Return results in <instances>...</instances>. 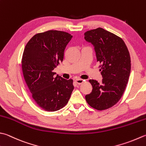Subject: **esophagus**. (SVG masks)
I'll return each mask as SVG.
<instances>
[{
	"label": "esophagus",
	"mask_w": 146,
	"mask_h": 146,
	"mask_svg": "<svg viewBox=\"0 0 146 146\" xmlns=\"http://www.w3.org/2000/svg\"><path fill=\"white\" fill-rule=\"evenodd\" d=\"M75 82H76V84H78V85H80V84H83V83H84V80H82V79H76Z\"/></svg>",
	"instance_id": "esophagus-1"
}]
</instances>
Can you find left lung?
I'll use <instances>...</instances> for the list:
<instances>
[{"instance_id":"1","label":"left lung","mask_w":146,"mask_h":146,"mask_svg":"<svg viewBox=\"0 0 146 146\" xmlns=\"http://www.w3.org/2000/svg\"><path fill=\"white\" fill-rule=\"evenodd\" d=\"M84 35L94 46L103 78L101 84L90 80L92 90L85 99L97 110L109 109L119 101L127 87L131 70L129 51L121 38L102 28L87 31Z\"/></svg>"}]
</instances>
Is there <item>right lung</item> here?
Listing matches in <instances>:
<instances>
[{
  "label": "right lung",
  "instance_id": "1",
  "mask_svg": "<svg viewBox=\"0 0 146 146\" xmlns=\"http://www.w3.org/2000/svg\"><path fill=\"white\" fill-rule=\"evenodd\" d=\"M72 36L48 30L31 38L23 54L22 71L31 97L46 111H56L67 104L74 89L72 79L54 76V69L63 61L66 47Z\"/></svg>",
  "mask_w": 146,
  "mask_h": 146
}]
</instances>
